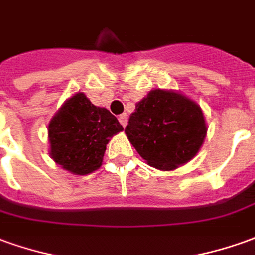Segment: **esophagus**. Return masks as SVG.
<instances>
[{"label":"esophagus","mask_w":255,"mask_h":255,"mask_svg":"<svg viewBox=\"0 0 255 255\" xmlns=\"http://www.w3.org/2000/svg\"><path fill=\"white\" fill-rule=\"evenodd\" d=\"M119 124L122 125V126H126V124H128V114L126 112H124V114H121L119 115Z\"/></svg>","instance_id":"esophagus-1"}]
</instances>
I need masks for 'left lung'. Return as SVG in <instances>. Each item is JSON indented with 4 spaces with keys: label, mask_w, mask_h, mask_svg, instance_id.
I'll return each mask as SVG.
<instances>
[{
    "label": "left lung",
    "mask_w": 255,
    "mask_h": 255,
    "mask_svg": "<svg viewBox=\"0 0 255 255\" xmlns=\"http://www.w3.org/2000/svg\"><path fill=\"white\" fill-rule=\"evenodd\" d=\"M125 133L151 166L171 171L197 154L207 126L196 103L175 91L158 89L136 104Z\"/></svg>",
    "instance_id": "left-lung-1"
}]
</instances>
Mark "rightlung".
Segmentation results:
<instances>
[{
    "mask_svg": "<svg viewBox=\"0 0 255 255\" xmlns=\"http://www.w3.org/2000/svg\"><path fill=\"white\" fill-rule=\"evenodd\" d=\"M124 130L110 111L91 104L83 93L69 98L48 125L51 157L75 175L98 169L110 138Z\"/></svg>",
    "mask_w": 255,
    "mask_h": 255,
    "instance_id": "add662e5",
    "label": "right lung"
}]
</instances>
